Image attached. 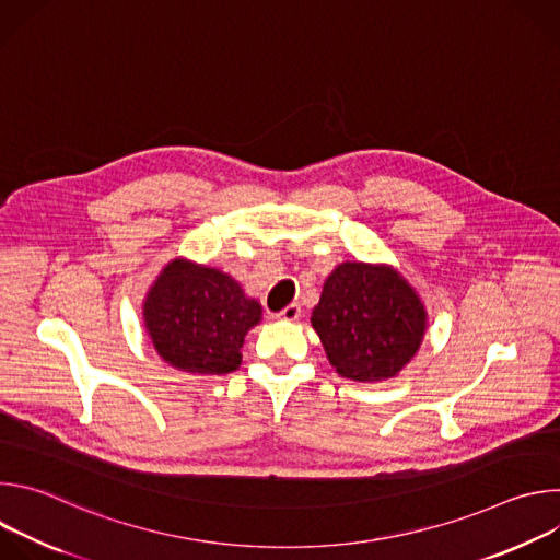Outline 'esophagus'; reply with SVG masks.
Instances as JSON below:
<instances>
[{"instance_id":"1","label":"esophagus","mask_w":560,"mask_h":560,"mask_svg":"<svg viewBox=\"0 0 560 560\" xmlns=\"http://www.w3.org/2000/svg\"><path fill=\"white\" fill-rule=\"evenodd\" d=\"M277 316L283 318V322H296V318L301 316V305H299V303H290V305H285Z\"/></svg>"}]
</instances>
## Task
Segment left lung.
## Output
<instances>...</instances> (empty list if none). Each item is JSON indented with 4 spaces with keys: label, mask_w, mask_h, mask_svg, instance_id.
Wrapping results in <instances>:
<instances>
[{
    "label": "left lung",
    "mask_w": 560,
    "mask_h": 560,
    "mask_svg": "<svg viewBox=\"0 0 560 560\" xmlns=\"http://www.w3.org/2000/svg\"><path fill=\"white\" fill-rule=\"evenodd\" d=\"M310 322L341 376L381 381L417 354L425 310L396 270L348 261L326 279Z\"/></svg>",
    "instance_id": "1"
}]
</instances>
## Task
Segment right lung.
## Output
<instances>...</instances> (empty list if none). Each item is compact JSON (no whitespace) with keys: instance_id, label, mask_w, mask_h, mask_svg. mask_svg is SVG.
Returning <instances> with one entry per match:
<instances>
[{"instance_id":"1","label":"right lung","mask_w":560,"mask_h":560,"mask_svg":"<svg viewBox=\"0 0 560 560\" xmlns=\"http://www.w3.org/2000/svg\"><path fill=\"white\" fill-rule=\"evenodd\" d=\"M143 318L154 350L173 368L228 374L242 363L238 350L261 305L230 275L175 259L150 288Z\"/></svg>"}]
</instances>
